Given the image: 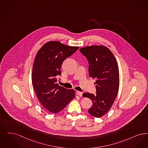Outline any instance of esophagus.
<instances>
[{"label": "esophagus", "mask_w": 148, "mask_h": 148, "mask_svg": "<svg viewBox=\"0 0 148 148\" xmlns=\"http://www.w3.org/2000/svg\"><path fill=\"white\" fill-rule=\"evenodd\" d=\"M76 94L79 96H82V92H79V91H77L76 92Z\"/></svg>", "instance_id": "1"}]
</instances>
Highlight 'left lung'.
Wrapping results in <instances>:
<instances>
[{
	"instance_id": "obj_1",
	"label": "left lung",
	"mask_w": 148,
	"mask_h": 148,
	"mask_svg": "<svg viewBox=\"0 0 148 148\" xmlns=\"http://www.w3.org/2000/svg\"><path fill=\"white\" fill-rule=\"evenodd\" d=\"M89 62V76L96 79L95 95L84 93L83 97L90 98L92 106L88 113L99 118L109 111L117 96L119 87L118 66L114 55L104 46L94 45L79 49Z\"/></svg>"
}]
</instances>
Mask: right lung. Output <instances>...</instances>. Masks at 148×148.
<instances>
[{"instance_id":"right-lung-1","label":"right lung","mask_w":148,"mask_h":148,"mask_svg":"<svg viewBox=\"0 0 148 148\" xmlns=\"http://www.w3.org/2000/svg\"><path fill=\"white\" fill-rule=\"evenodd\" d=\"M79 49L59 41L46 42L39 50L32 66V84L40 102L52 113L60 112L75 97L73 89L59 86L61 67L64 60Z\"/></svg>"}]
</instances>
